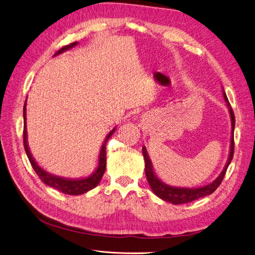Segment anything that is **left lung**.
I'll use <instances>...</instances> for the list:
<instances>
[{"label": "left lung", "mask_w": 255, "mask_h": 255, "mask_svg": "<svg viewBox=\"0 0 255 255\" xmlns=\"http://www.w3.org/2000/svg\"><path fill=\"white\" fill-rule=\"evenodd\" d=\"M223 97L224 100L226 102V106L228 108V112H230L231 116V123H232V135H231V148H230V155H228V158L226 161V165L224 167L223 170L220 173L219 177L215 179L211 183H209L207 185L200 186V187H193V188H188V187H177V186H170L166 183H164L157 175L155 174V171L152 166V161L148 157V154L145 146L142 147V154L143 157H144L145 161V175L149 186H151L153 193L159 197L162 200H166L168 202H171L173 205H181V204H186V202H191L193 200H196L201 197H205V196H208L212 194L219 185L222 183L223 181L225 173L228 166H230L231 161L233 159L234 156V129H235V115L233 112V109L231 107L230 102H228V99L226 97L225 91L223 90Z\"/></svg>", "instance_id": "left-lung-1"}]
</instances>
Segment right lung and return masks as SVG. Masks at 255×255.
I'll return each instance as SVG.
<instances>
[{
    "label": "right lung",
    "instance_id": "1",
    "mask_svg": "<svg viewBox=\"0 0 255 255\" xmlns=\"http://www.w3.org/2000/svg\"><path fill=\"white\" fill-rule=\"evenodd\" d=\"M78 43H72L70 45H67V46L62 47L61 49H59L56 53L55 56L62 54L63 51L69 50L71 48H73L74 46H76ZM25 106H27V100H25L24 107H23V144H24V149L25 153H27L28 158L31 162L32 168L34 169V171L36 172V174L38 175L45 184L54 187L55 190L60 191L64 194L68 195H81L84 193H87L88 191L93 190L98 184L102 178V175L106 171L107 168V142L108 140L111 138L115 131V128H113L111 131L109 132V134L107 135V138L104 139L103 144L101 146L100 149V154H99V160H98V167L96 168V170L91 173L90 175L86 178H82V179H67V178H62V177H58V175H54L49 172H47L46 170H44L40 166L37 165V162L34 160V158L32 157V154L30 152V148L28 145V135H27V109H25Z\"/></svg>",
    "mask_w": 255,
    "mask_h": 255
}]
</instances>
